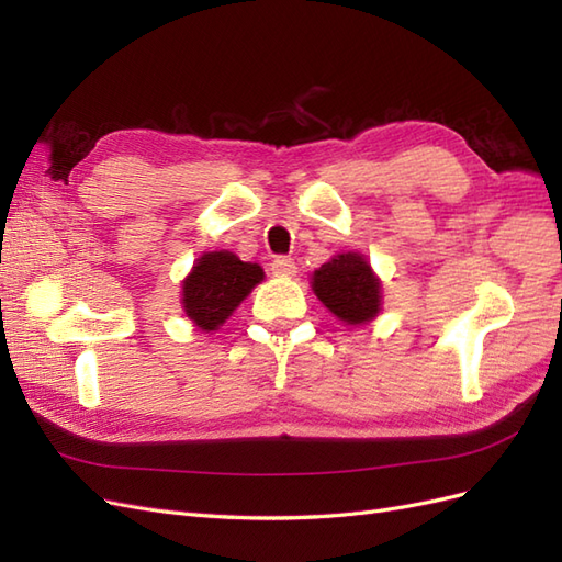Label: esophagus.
Masks as SVG:
<instances>
[{
	"label": "esophagus",
	"instance_id": "esophagus-1",
	"mask_svg": "<svg viewBox=\"0 0 562 562\" xmlns=\"http://www.w3.org/2000/svg\"><path fill=\"white\" fill-rule=\"evenodd\" d=\"M270 270H272V276H278V278H292L296 272V263L290 259V256H278V259L270 263Z\"/></svg>",
	"mask_w": 562,
	"mask_h": 562
}]
</instances>
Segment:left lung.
<instances>
[{
  "instance_id": "1",
  "label": "left lung",
  "mask_w": 562,
  "mask_h": 562,
  "mask_svg": "<svg viewBox=\"0 0 562 562\" xmlns=\"http://www.w3.org/2000/svg\"><path fill=\"white\" fill-rule=\"evenodd\" d=\"M311 286L346 325L370 323L381 311V282L362 254H336L313 272Z\"/></svg>"
}]
</instances>
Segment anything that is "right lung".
Returning a JSON list of instances; mask_svg holds the SVG:
<instances>
[{"label": "right lung", "instance_id": "right-lung-1", "mask_svg": "<svg viewBox=\"0 0 562 562\" xmlns=\"http://www.w3.org/2000/svg\"><path fill=\"white\" fill-rule=\"evenodd\" d=\"M263 280L259 263L239 261L233 251H206L183 280V313L202 331L218 329Z\"/></svg>", "mask_w": 562, "mask_h": 562}]
</instances>
